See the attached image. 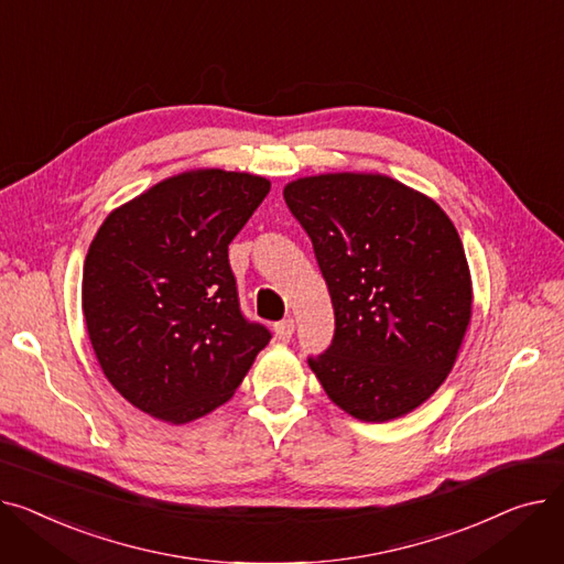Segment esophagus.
<instances>
[{"mask_svg":"<svg viewBox=\"0 0 564 564\" xmlns=\"http://www.w3.org/2000/svg\"><path fill=\"white\" fill-rule=\"evenodd\" d=\"M275 337L280 339V341H291V337H293V329H295V323H293V318H284V321H280V323H275Z\"/></svg>","mask_w":564,"mask_h":564,"instance_id":"esophagus-1","label":"esophagus"}]
</instances>
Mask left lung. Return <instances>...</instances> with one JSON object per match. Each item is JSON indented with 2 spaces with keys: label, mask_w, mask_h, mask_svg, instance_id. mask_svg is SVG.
Here are the masks:
<instances>
[{
  "label": "left lung",
  "mask_w": 564,
  "mask_h": 564,
  "mask_svg": "<svg viewBox=\"0 0 564 564\" xmlns=\"http://www.w3.org/2000/svg\"><path fill=\"white\" fill-rule=\"evenodd\" d=\"M284 203L312 239L335 335L307 361L359 421L403 416L453 369L471 318V275L451 218L382 175L291 182Z\"/></svg>",
  "instance_id": "obj_1"
}]
</instances>
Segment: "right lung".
<instances>
[{"mask_svg":"<svg viewBox=\"0 0 564 564\" xmlns=\"http://www.w3.org/2000/svg\"><path fill=\"white\" fill-rule=\"evenodd\" d=\"M269 191L257 175L184 173L97 229L82 307L99 367L131 405L171 423L203 416L271 341V329L241 312L227 257Z\"/></svg>","mask_w":564,"mask_h":564,"instance_id":"add662e5","label":"right lung"}]
</instances>
